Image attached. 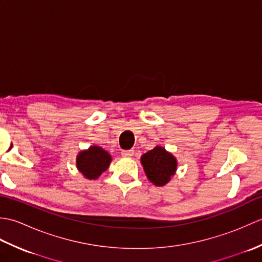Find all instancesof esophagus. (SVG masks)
Wrapping results in <instances>:
<instances>
[{"instance_id": "obj_1", "label": "esophagus", "mask_w": 262, "mask_h": 262, "mask_svg": "<svg viewBox=\"0 0 262 262\" xmlns=\"http://www.w3.org/2000/svg\"><path fill=\"white\" fill-rule=\"evenodd\" d=\"M121 155L124 158H132L133 155H134V151H133V149H124V151L121 152Z\"/></svg>"}]
</instances>
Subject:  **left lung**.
<instances>
[{
	"mask_svg": "<svg viewBox=\"0 0 262 262\" xmlns=\"http://www.w3.org/2000/svg\"><path fill=\"white\" fill-rule=\"evenodd\" d=\"M141 163L147 179L158 187L165 186L177 171V159L164 147L155 146L142 155Z\"/></svg>",
	"mask_w": 262,
	"mask_h": 262,
	"instance_id": "left-lung-1",
	"label": "left lung"
}]
</instances>
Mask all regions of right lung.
I'll use <instances>...</instances> for the list:
<instances>
[{
	"instance_id": "add662e5",
	"label": "right lung",
	"mask_w": 262,
	"mask_h": 262,
	"mask_svg": "<svg viewBox=\"0 0 262 262\" xmlns=\"http://www.w3.org/2000/svg\"><path fill=\"white\" fill-rule=\"evenodd\" d=\"M111 155L100 146H90L76 157V166L86 179L96 180L109 168Z\"/></svg>"
}]
</instances>
